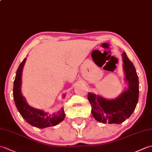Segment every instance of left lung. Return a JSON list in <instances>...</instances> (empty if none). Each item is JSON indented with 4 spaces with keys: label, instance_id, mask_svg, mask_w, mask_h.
Here are the masks:
<instances>
[{
    "label": "left lung",
    "instance_id": "obj_1",
    "mask_svg": "<svg viewBox=\"0 0 152 152\" xmlns=\"http://www.w3.org/2000/svg\"><path fill=\"white\" fill-rule=\"evenodd\" d=\"M122 57L125 80L128 83V89L118 97L111 100L94 93H88V99L91 105L92 115L96 121L102 124H121L130 117L137 104L139 83L137 71L125 52L122 53Z\"/></svg>",
    "mask_w": 152,
    "mask_h": 152
}]
</instances>
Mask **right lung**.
Wrapping results in <instances>:
<instances>
[{
    "label": "right lung",
    "mask_w": 152,
    "mask_h": 152,
    "mask_svg": "<svg viewBox=\"0 0 152 152\" xmlns=\"http://www.w3.org/2000/svg\"><path fill=\"white\" fill-rule=\"evenodd\" d=\"M26 58L19 64L16 72V75L14 82L13 95L15 104L18 110L20 113L23 118L25 119L28 124L35 127L44 129L51 126H56L63 121L65 118L64 109L61 108L57 112L50 114L41 110H38L31 107L27 104L26 100L21 93V76L22 71ZM64 95H63V97Z\"/></svg>",
    "instance_id": "add662e5"
}]
</instances>
